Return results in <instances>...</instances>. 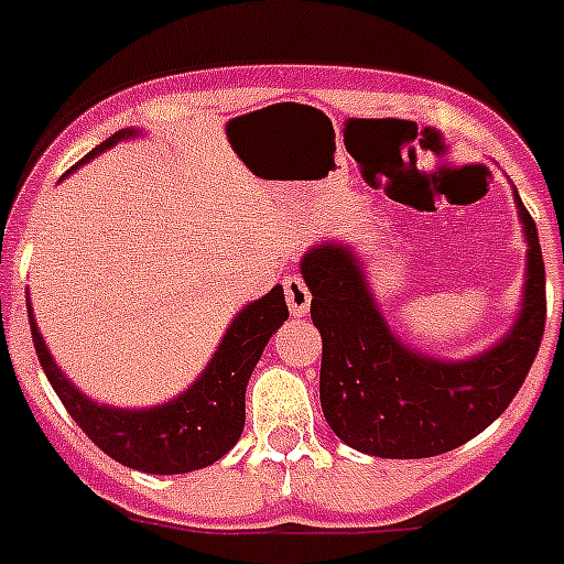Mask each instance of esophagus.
<instances>
[{"instance_id":"obj_1","label":"esophagus","mask_w":564,"mask_h":564,"mask_svg":"<svg viewBox=\"0 0 564 564\" xmlns=\"http://www.w3.org/2000/svg\"><path fill=\"white\" fill-rule=\"evenodd\" d=\"M283 294H286L292 317H306L308 308H312V292H308V286L303 283V278L289 275L286 281H283Z\"/></svg>"}]
</instances>
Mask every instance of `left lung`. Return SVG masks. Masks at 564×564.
I'll return each mask as SVG.
<instances>
[{"instance_id":"1","label":"left lung","mask_w":564,"mask_h":564,"mask_svg":"<svg viewBox=\"0 0 564 564\" xmlns=\"http://www.w3.org/2000/svg\"><path fill=\"white\" fill-rule=\"evenodd\" d=\"M525 281L512 328L467 359H440L389 328L359 252L319 241L300 261L323 336L319 403L345 445L381 459L448 454L496 423L529 376L545 330V267L536 225L514 192Z\"/></svg>"}]
</instances>
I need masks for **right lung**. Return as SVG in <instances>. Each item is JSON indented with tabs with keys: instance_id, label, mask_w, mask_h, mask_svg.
Instances as JSON below:
<instances>
[{
	"instance_id": "obj_1",
	"label": "right lung",
	"mask_w": 564,
	"mask_h": 564,
	"mask_svg": "<svg viewBox=\"0 0 564 564\" xmlns=\"http://www.w3.org/2000/svg\"><path fill=\"white\" fill-rule=\"evenodd\" d=\"M135 135H141V130H119L94 147L77 166ZM77 166L68 172H75ZM28 314L41 367L66 412L86 431L88 440L119 465L155 476H175V473H192L214 465L239 442L245 429L247 381L270 336L286 323L289 308L281 283L264 297L247 303L228 325L223 341L192 387L183 389L172 401L144 409L108 406L80 392L52 359L50 347L35 325L30 297Z\"/></svg>"
}]
</instances>
